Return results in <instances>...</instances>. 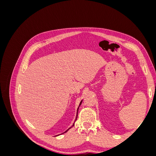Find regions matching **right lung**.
I'll list each match as a JSON object with an SVG mask.
<instances>
[{
    "instance_id": "right-lung-1",
    "label": "right lung",
    "mask_w": 156,
    "mask_h": 156,
    "mask_svg": "<svg viewBox=\"0 0 156 156\" xmlns=\"http://www.w3.org/2000/svg\"><path fill=\"white\" fill-rule=\"evenodd\" d=\"M82 102H83V100L81 101V102H80V103H79V107H78V108H77V115H76V118H75V121H76L77 120V116H78V111H79V107H80V106H81V103H82ZM75 122H74V123L73 124V126H72V127H69V128L68 129H67L66 131L65 132H64V133H61V134H64V133H66V132H67L70 128H72V127H73V126H74V125H75ZM56 136H57V135H56Z\"/></svg>"
}]
</instances>
